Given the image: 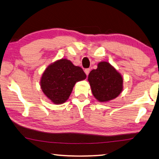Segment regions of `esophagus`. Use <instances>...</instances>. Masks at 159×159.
I'll use <instances>...</instances> for the list:
<instances>
[{
	"label": "esophagus",
	"mask_w": 159,
	"mask_h": 159,
	"mask_svg": "<svg viewBox=\"0 0 159 159\" xmlns=\"http://www.w3.org/2000/svg\"><path fill=\"white\" fill-rule=\"evenodd\" d=\"M84 72H85V74H86V75H89V72H90V69H89V68L85 69V70H84Z\"/></svg>",
	"instance_id": "1"
}]
</instances>
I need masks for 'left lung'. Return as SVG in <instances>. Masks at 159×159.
I'll return each mask as SVG.
<instances>
[{"label":"left lung","mask_w":159,"mask_h":159,"mask_svg":"<svg viewBox=\"0 0 159 159\" xmlns=\"http://www.w3.org/2000/svg\"><path fill=\"white\" fill-rule=\"evenodd\" d=\"M97 66L89 74L88 81L97 101L107 102L116 98L122 92L123 77L107 61H101Z\"/></svg>","instance_id":"left-lung-1"}]
</instances>
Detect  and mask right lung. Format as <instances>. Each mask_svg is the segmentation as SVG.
Segmentation results:
<instances>
[{"instance_id":"right-lung-1","label":"right lung","mask_w":159,"mask_h":159,"mask_svg":"<svg viewBox=\"0 0 159 159\" xmlns=\"http://www.w3.org/2000/svg\"><path fill=\"white\" fill-rule=\"evenodd\" d=\"M87 78L82 68L67 58H61L47 67L40 78V88L55 105L67 101L76 82Z\"/></svg>"}]
</instances>
